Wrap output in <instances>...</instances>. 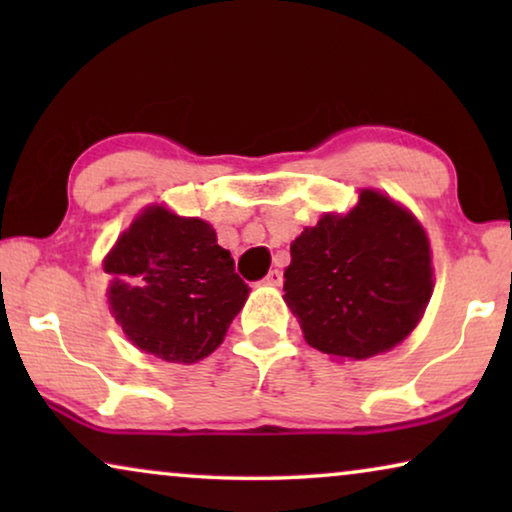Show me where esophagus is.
<instances>
[{"label": "esophagus", "mask_w": 512, "mask_h": 512, "mask_svg": "<svg viewBox=\"0 0 512 512\" xmlns=\"http://www.w3.org/2000/svg\"><path fill=\"white\" fill-rule=\"evenodd\" d=\"M282 279H284V275H282V270H270L268 272V277H265V282H268V284H272V286H279V284H282Z\"/></svg>", "instance_id": "34e87169"}]
</instances>
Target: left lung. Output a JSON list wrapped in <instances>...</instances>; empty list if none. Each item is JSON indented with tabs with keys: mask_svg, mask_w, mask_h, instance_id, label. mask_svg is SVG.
Here are the masks:
<instances>
[{
	"mask_svg": "<svg viewBox=\"0 0 512 512\" xmlns=\"http://www.w3.org/2000/svg\"><path fill=\"white\" fill-rule=\"evenodd\" d=\"M284 279L307 345L368 359L396 347L422 319L433 291L429 240L394 200L361 191L352 212L321 216L291 242Z\"/></svg>",
	"mask_w": 512,
	"mask_h": 512,
	"instance_id": "8db88e82",
	"label": "left lung"
}]
</instances>
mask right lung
Masks as SVG:
<instances>
[{
    "label": "right lung",
    "instance_id": "1",
    "mask_svg": "<svg viewBox=\"0 0 512 512\" xmlns=\"http://www.w3.org/2000/svg\"><path fill=\"white\" fill-rule=\"evenodd\" d=\"M109 305L132 345L195 363L221 345L249 286L207 221L149 207L104 258Z\"/></svg>",
    "mask_w": 512,
    "mask_h": 512
}]
</instances>
